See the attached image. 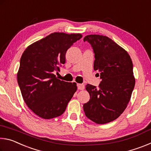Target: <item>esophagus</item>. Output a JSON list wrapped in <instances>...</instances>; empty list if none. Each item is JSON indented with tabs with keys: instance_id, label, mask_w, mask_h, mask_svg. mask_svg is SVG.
Listing matches in <instances>:
<instances>
[{
	"instance_id": "obj_1",
	"label": "esophagus",
	"mask_w": 151,
	"mask_h": 151,
	"mask_svg": "<svg viewBox=\"0 0 151 151\" xmlns=\"http://www.w3.org/2000/svg\"><path fill=\"white\" fill-rule=\"evenodd\" d=\"M77 87L78 90H83L85 88V85L83 84H77Z\"/></svg>"
}]
</instances>
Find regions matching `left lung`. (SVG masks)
<instances>
[{"label": "left lung", "mask_w": 151, "mask_h": 151, "mask_svg": "<svg viewBox=\"0 0 151 151\" xmlns=\"http://www.w3.org/2000/svg\"><path fill=\"white\" fill-rule=\"evenodd\" d=\"M84 41L93 48L94 69L102 81L98 88L86 86L90 100L83 104L84 111L95 123H108L121 115L131 99L135 85L132 60L126 50L105 36L87 35Z\"/></svg>", "instance_id": "left-lung-1"}]
</instances>
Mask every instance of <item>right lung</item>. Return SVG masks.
<instances>
[{
	"instance_id": "obj_1",
	"label": "right lung",
	"mask_w": 151,
	"mask_h": 151,
	"mask_svg": "<svg viewBox=\"0 0 151 151\" xmlns=\"http://www.w3.org/2000/svg\"><path fill=\"white\" fill-rule=\"evenodd\" d=\"M81 34L51 33L29 46L22 53L17 73L18 84L28 107L45 119L59 116L77 89L75 83L56 77L65 63V55Z\"/></svg>"
}]
</instances>
